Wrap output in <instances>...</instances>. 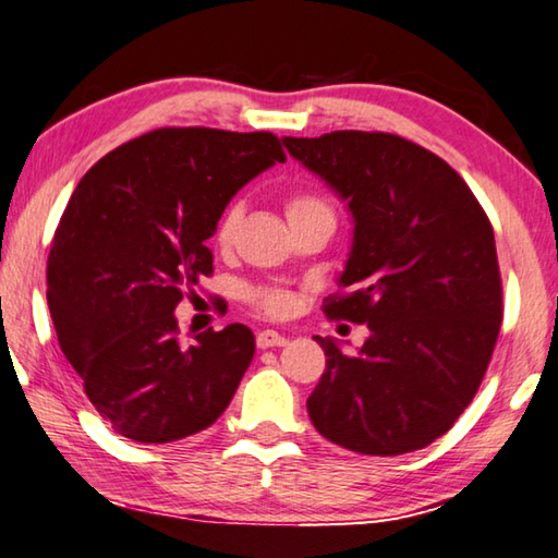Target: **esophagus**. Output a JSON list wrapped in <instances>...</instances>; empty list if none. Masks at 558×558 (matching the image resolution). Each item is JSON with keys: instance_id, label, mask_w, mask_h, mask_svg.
<instances>
[{"instance_id": "1", "label": "esophagus", "mask_w": 558, "mask_h": 558, "mask_svg": "<svg viewBox=\"0 0 558 558\" xmlns=\"http://www.w3.org/2000/svg\"><path fill=\"white\" fill-rule=\"evenodd\" d=\"M256 343H258V349H272V347H286L288 339L272 329H263V331H258Z\"/></svg>"}]
</instances>
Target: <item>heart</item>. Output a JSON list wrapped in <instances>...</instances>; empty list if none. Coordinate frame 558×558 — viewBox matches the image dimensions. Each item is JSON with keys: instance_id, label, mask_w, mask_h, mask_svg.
<instances>
[{"instance_id": "b5f03b06", "label": "heart", "mask_w": 558, "mask_h": 558, "mask_svg": "<svg viewBox=\"0 0 558 558\" xmlns=\"http://www.w3.org/2000/svg\"><path fill=\"white\" fill-rule=\"evenodd\" d=\"M286 205V215L290 219V225H298L302 219H312V217H333V209L329 205V199L319 195L317 190H292L282 199ZM241 221V207L229 205L221 211L215 227V244L219 248H227L231 241H234L236 227ZM244 300L253 310H258L268 317H282L288 314L295 305V298L292 292L280 288V286H251L244 290Z\"/></svg>"}]
</instances>
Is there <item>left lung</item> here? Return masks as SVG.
I'll use <instances>...</instances> for the list:
<instances>
[{
  "label": "left lung",
  "instance_id": "1",
  "mask_svg": "<svg viewBox=\"0 0 558 558\" xmlns=\"http://www.w3.org/2000/svg\"><path fill=\"white\" fill-rule=\"evenodd\" d=\"M292 158L349 202L356 221L329 319L368 324L359 353L327 356L307 412L324 439L368 456L424 449L478 392L502 322L490 219L456 170L385 131L286 136Z\"/></svg>",
  "mask_w": 558,
  "mask_h": 558
}]
</instances>
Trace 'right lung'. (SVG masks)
<instances>
[{"label":"right lung","mask_w":558,"mask_h":558,"mask_svg":"<svg viewBox=\"0 0 558 558\" xmlns=\"http://www.w3.org/2000/svg\"><path fill=\"white\" fill-rule=\"evenodd\" d=\"M270 131L166 126L87 170L48 253V310L70 366L121 437L168 444L229 408L256 341L244 324L180 341L175 307L211 276L217 219L272 163Z\"/></svg>","instance_id":"obj_1"}]
</instances>
